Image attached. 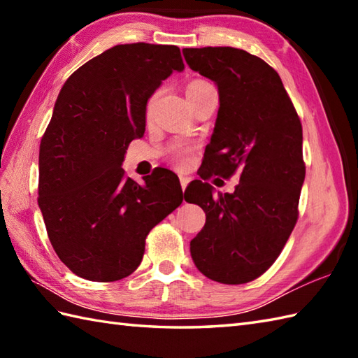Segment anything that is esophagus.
I'll use <instances>...</instances> for the list:
<instances>
[{
  "label": "esophagus",
  "mask_w": 358,
  "mask_h": 358,
  "mask_svg": "<svg viewBox=\"0 0 358 358\" xmlns=\"http://www.w3.org/2000/svg\"><path fill=\"white\" fill-rule=\"evenodd\" d=\"M180 183H181V189H183V192H185V189L189 183V177H186V175H180Z\"/></svg>",
  "instance_id": "obj_1"
}]
</instances>
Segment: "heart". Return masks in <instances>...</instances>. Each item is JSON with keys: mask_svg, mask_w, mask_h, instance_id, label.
I'll use <instances>...</instances> for the list:
<instances>
[{"mask_svg": "<svg viewBox=\"0 0 358 358\" xmlns=\"http://www.w3.org/2000/svg\"><path fill=\"white\" fill-rule=\"evenodd\" d=\"M185 94H186L187 101L191 106L195 104L196 101L203 100V98H206V96H218L217 87L212 85L209 80L201 78V77H195V78L189 80L185 86ZM157 96H158L157 92L149 96V100L146 103V115L148 117L152 115V110H154V104H155ZM173 159L178 166H185L187 163V152L183 149H178L177 152H175Z\"/></svg>", "mask_w": 358, "mask_h": 358, "instance_id": "1", "label": "heart"}]
</instances>
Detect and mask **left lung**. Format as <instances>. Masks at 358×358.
<instances>
[{
	"label": "left lung",
	"instance_id": "obj_1",
	"mask_svg": "<svg viewBox=\"0 0 358 358\" xmlns=\"http://www.w3.org/2000/svg\"><path fill=\"white\" fill-rule=\"evenodd\" d=\"M186 63L215 83L220 108L200 177L186 189L206 212L191 241L203 275L224 285L252 281L277 260L299 218L305 181L300 118L280 75L262 58L235 48L183 49ZM241 183L213 196L212 173Z\"/></svg>",
	"mask_w": 358,
	"mask_h": 358
}]
</instances>
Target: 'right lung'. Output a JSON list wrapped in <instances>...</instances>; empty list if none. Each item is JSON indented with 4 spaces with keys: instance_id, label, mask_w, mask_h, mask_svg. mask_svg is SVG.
Returning <instances> with one entry per match:
<instances>
[{
    "instance_id": "add662e5",
    "label": "right lung",
    "mask_w": 358,
    "mask_h": 358,
    "mask_svg": "<svg viewBox=\"0 0 358 358\" xmlns=\"http://www.w3.org/2000/svg\"><path fill=\"white\" fill-rule=\"evenodd\" d=\"M183 69L177 45L118 44L59 90L40 144L38 206L59 260L81 278L131 275L152 227L183 201L173 172L154 171L138 185L121 167L146 131L149 96Z\"/></svg>"
}]
</instances>
